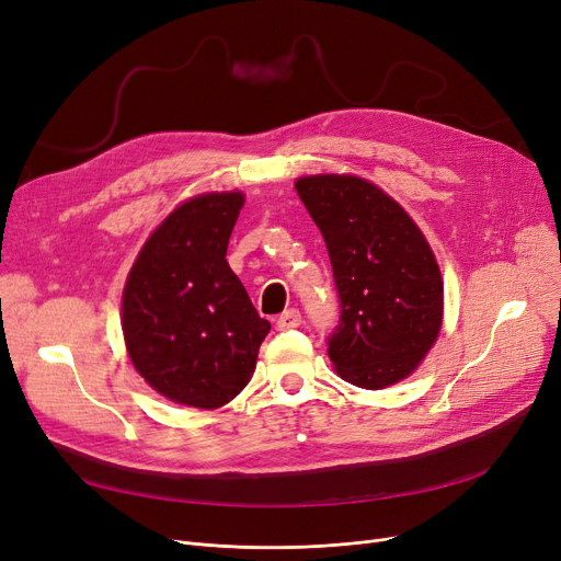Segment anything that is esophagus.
Listing matches in <instances>:
<instances>
[{
    "label": "esophagus",
    "mask_w": 561,
    "mask_h": 561,
    "mask_svg": "<svg viewBox=\"0 0 561 561\" xmlns=\"http://www.w3.org/2000/svg\"><path fill=\"white\" fill-rule=\"evenodd\" d=\"M302 325V313L298 309H286L279 318H277V328L279 330H293Z\"/></svg>",
    "instance_id": "34e87169"
}]
</instances>
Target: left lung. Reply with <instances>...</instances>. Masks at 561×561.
<instances>
[{
  "label": "left lung",
  "mask_w": 561,
  "mask_h": 561,
  "mask_svg": "<svg viewBox=\"0 0 561 561\" xmlns=\"http://www.w3.org/2000/svg\"><path fill=\"white\" fill-rule=\"evenodd\" d=\"M296 191L325 239L341 300L328 355L350 385L387 389L419 368L440 332L434 252L402 206L362 176H300Z\"/></svg>",
  "instance_id": "1"
}]
</instances>
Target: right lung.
I'll use <instances>...</instances> for the list:
<instances>
[{"label": "right lung", "instance_id": "add662e5", "mask_svg": "<svg viewBox=\"0 0 561 561\" xmlns=\"http://www.w3.org/2000/svg\"><path fill=\"white\" fill-rule=\"evenodd\" d=\"M245 195L186 199L150 233L123 290V334L138 375L176 404L218 409L239 396L271 332L227 263Z\"/></svg>", "mask_w": 561, "mask_h": 561}]
</instances>
